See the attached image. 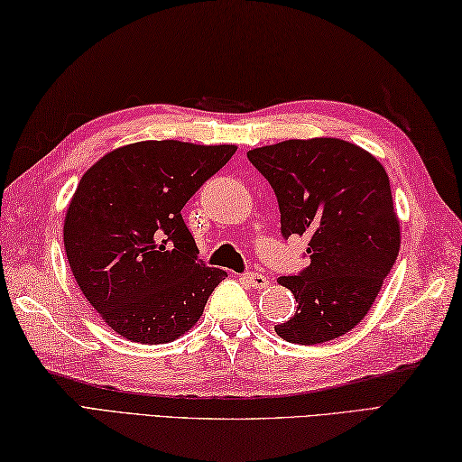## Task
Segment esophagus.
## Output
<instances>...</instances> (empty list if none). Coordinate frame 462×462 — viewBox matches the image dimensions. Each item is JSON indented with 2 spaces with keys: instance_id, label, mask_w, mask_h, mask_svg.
<instances>
[{
  "instance_id": "1",
  "label": "esophagus",
  "mask_w": 462,
  "mask_h": 462,
  "mask_svg": "<svg viewBox=\"0 0 462 462\" xmlns=\"http://www.w3.org/2000/svg\"><path fill=\"white\" fill-rule=\"evenodd\" d=\"M242 278H244V282H248L250 286L256 288V290H263V288L270 286L268 278L262 276V273H258V272H248V273H244Z\"/></svg>"
}]
</instances>
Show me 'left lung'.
Masks as SVG:
<instances>
[{
    "label": "left lung",
    "instance_id": "8db88e82",
    "mask_svg": "<svg viewBox=\"0 0 462 462\" xmlns=\"http://www.w3.org/2000/svg\"><path fill=\"white\" fill-rule=\"evenodd\" d=\"M248 159L276 192L282 236H310L308 266L278 278L298 310L273 329L300 346L343 336L365 318L399 254L385 169L341 139H291L254 149Z\"/></svg>",
    "mask_w": 462,
    "mask_h": 462
}]
</instances>
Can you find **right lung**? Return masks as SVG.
<instances>
[{"label":"right lung","instance_id":"add662e5","mask_svg":"<svg viewBox=\"0 0 462 462\" xmlns=\"http://www.w3.org/2000/svg\"><path fill=\"white\" fill-rule=\"evenodd\" d=\"M234 144L144 141L95 162L69 202L63 242L87 301L119 336L179 339L200 319L220 268L199 260L180 210Z\"/></svg>","mask_w":462,"mask_h":462}]
</instances>
